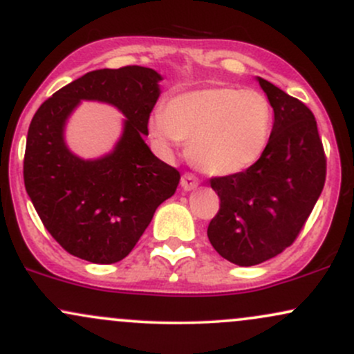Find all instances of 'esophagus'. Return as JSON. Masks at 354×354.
<instances>
[{"label": "esophagus", "mask_w": 354, "mask_h": 354, "mask_svg": "<svg viewBox=\"0 0 354 354\" xmlns=\"http://www.w3.org/2000/svg\"><path fill=\"white\" fill-rule=\"evenodd\" d=\"M181 186H183V189H186V191L194 189L198 186V178L194 176L193 173H185L181 176Z\"/></svg>", "instance_id": "obj_1"}]
</instances>
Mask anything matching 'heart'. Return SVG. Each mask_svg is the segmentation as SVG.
Returning <instances> with one entry per match:
<instances>
[{
  "instance_id": "1",
  "label": "heart",
  "mask_w": 354,
  "mask_h": 354,
  "mask_svg": "<svg viewBox=\"0 0 354 354\" xmlns=\"http://www.w3.org/2000/svg\"><path fill=\"white\" fill-rule=\"evenodd\" d=\"M161 145L189 141V158L205 173L226 176L258 163L270 145L273 108L263 93L213 86L180 93L151 118Z\"/></svg>"
}]
</instances>
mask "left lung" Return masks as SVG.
Returning a JSON list of instances; mask_svg holds the SVG:
<instances>
[{
    "instance_id": "obj_1",
    "label": "left lung",
    "mask_w": 354,
    "mask_h": 354,
    "mask_svg": "<svg viewBox=\"0 0 354 354\" xmlns=\"http://www.w3.org/2000/svg\"><path fill=\"white\" fill-rule=\"evenodd\" d=\"M258 81L274 111L270 145L245 171L209 180L219 196L209 243L238 266L259 265L293 245L326 180V154L311 109L270 81Z\"/></svg>"
}]
</instances>
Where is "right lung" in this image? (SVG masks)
Instances as JSON below:
<instances>
[{
  "mask_svg": "<svg viewBox=\"0 0 354 354\" xmlns=\"http://www.w3.org/2000/svg\"><path fill=\"white\" fill-rule=\"evenodd\" d=\"M161 76L143 66L89 71L48 98L31 120L23 161L24 188L48 233L64 251L96 265L126 258L154 211L171 198L180 171L145 143ZM81 99L113 104L127 116L115 151L84 162L62 140Z\"/></svg>",
  "mask_w": 354,
  "mask_h": 354,
  "instance_id": "add662e5",
  "label": "right lung"
}]
</instances>
